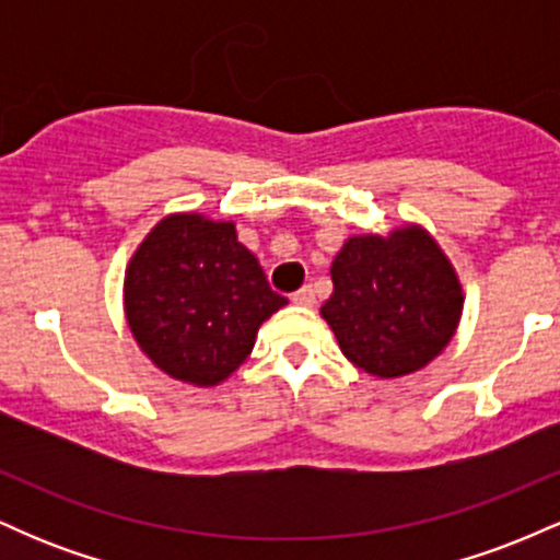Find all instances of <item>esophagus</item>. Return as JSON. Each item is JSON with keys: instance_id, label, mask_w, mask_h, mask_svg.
I'll return each instance as SVG.
<instances>
[{"instance_id": "34e87169", "label": "esophagus", "mask_w": 560, "mask_h": 560, "mask_svg": "<svg viewBox=\"0 0 560 560\" xmlns=\"http://www.w3.org/2000/svg\"><path fill=\"white\" fill-rule=\"evenodd\" d=\"M292 302H294V305H302V307L316 305V292H313V287H302L292 294Z\"/></svg>"}]
</instances>
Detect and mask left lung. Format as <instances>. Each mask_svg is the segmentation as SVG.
<instances>
[{"label":"left lung","instance_id":"left-lung-1","mask_svg":"<svg viewBox=\"0 0 560 560\" xmlns=\"http://www.w3.org/2000/svg\"><path fill=\"white\" fill-rule=\"evenodd\" d=\"M331 298L320 316L345 358L365 374H413L458 329L464 294L436 242L419 226L389 236H350L331 262Z\"/></svg>","mask_w":560,"mask_h":560}]
</instances>
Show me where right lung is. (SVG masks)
Wrapping results in <instances>:
<instances>
[{
	"instance_id": "add662e5",
	"label": "right lung",
	"mask_w": 560,
	"mask_h": 560,
	"mask_svg": "<svg viewBox=\"0 0 560 560\" xmlns=\"http://www.w3.org/2000/svg\"><path fill=\"white\" fill-rule=\"evenodd\" d=\"M126 318L158 369L213 387L253 352L260 324L287 305L234 223L168 215L141 242L126 271Z\"/></svg>"
}]
</instances>
